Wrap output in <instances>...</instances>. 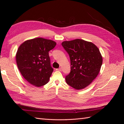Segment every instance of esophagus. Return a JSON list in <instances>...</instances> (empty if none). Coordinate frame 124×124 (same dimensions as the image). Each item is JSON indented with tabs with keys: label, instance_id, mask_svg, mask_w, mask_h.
<instances>
[{
	"label": "esophagus",
	"instance_id": "34e87169",
	"mask_svg": "<svg viewBox=\"0 0 124 124\" xmlns=\"http://www.w3.org/2000/svg\"><path fill=\"white\" fill-rule=\"evenodd\" d=\"M57 71H62V68H59L58 69H56Z\"/></svg>",
	"mask_w": 124,
	"mask_h": 124
}]
</instances>
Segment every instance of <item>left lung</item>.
<instances>
[{
    "label": "left lung",
    "mask_w": 124,
    "mask_h": 124,
    "mask_svg": "<svg viewBox=\"0 0 124 124\" xmlns=\"http://www.w3.org/2000/svg\"><path fill=\"white\" fill-rule=\"evenodd\" d=\"M62 45L68 53L71 62L66 83L76 89L85 88L100 72L102 57L99 48L92 42L79 39L63 41Z\"/></svg>",
    "instance_id": "1"
}]
</instances>
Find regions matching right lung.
Returning <instances> with one entry per match:
<instances>
[{
    "instance_id": "obj_1",
    "label": "right lung",
    "mask_w": 124,
    "mask_h": 124,
    "mask_svg": "<svg viewBox=\"0 0 124 124\" xmlns=\"http://www.w3.org/2000/svg\"><path fill=\"white\" fill-rule=\"evenodd\" d=\"M55 41L42 38L28 40L18 47L16 54L18 68L30 84L40 87L47 83L53 71L48 52Z\"/></svg>"
}]
</instances>
